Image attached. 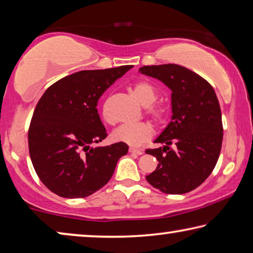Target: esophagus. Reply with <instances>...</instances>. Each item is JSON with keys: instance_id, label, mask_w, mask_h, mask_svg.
<instances>
[{"instance_id": "1", "label": "esophagus", "mask_w": 253, "mask_h": 253, "mask_svg": "<svg viewBox=\"0 0 253 253\" xmlns=\"http://www.w3.org/2000/svg\"><path fill=\"white\" fill-rule=\"evenodd\" d=\"M128 151H129V153H131V154H136V155H142L143 154V151L142 150H137V148L130 147Z\"/></svg>"}]
</instances>
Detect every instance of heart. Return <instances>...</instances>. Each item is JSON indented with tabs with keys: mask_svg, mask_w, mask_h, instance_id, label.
Wrapping results in <instances>:
<instances>
[{
	"mask_svg": "<svg viewBox=\"0 0 253 253\" xmlns=\"http://www.w3.org/2000/svg\"><path fill=\"white\" fill-rule=\"evenodd\" d=\"M133 92L143 106L146 107L145 114L155 125L161 126L167 122L168 110L161 103H154L158 99V91L150 82L139 81L134 85ZM101 117L108 124H114L107 105L101 108ZM153 136V128L148 123H137L131 125H122L112 131L111 137L115 142L137 147L150 141Z\"/></svg>",
	"mask_w": 253,
	"mask_h": 253,
	"instance_id": "obj_1",
	"label": "heart"
}]
</instances>
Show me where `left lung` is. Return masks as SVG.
<instances>
[{"mask_svg":"<svg viewBox=\"0 0 253 253\" xmlns=\"http://www.w3.org/2000/svg\"><path fill=\"white\" fill-rule=\"evenodd\" d=\"M139 73L162 81L172 91V118L145 152L158 159L147 182L164 194L194 190L210 177L222 148L223 124L213 86L195 72L177 64L143 66Z\"/></svg>","mask_w":253,"mask_h":253,"instance_id":"left-lung-1","label":"left lung"}]
</instances>
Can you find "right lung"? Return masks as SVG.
<instances>
[{
    "label": "right lung",
    "mask_w": 253,
    "mask_h": 253,
    "mask_svg": "<svg viewBox=\"0 0 253 253\" xmlns=\"http://www.w3.org/2000/svg\"><path fill=\"white\" fill-rule=\"evenodd\" d=\"M133 65L80 71L50 85L35 108L28 131L31 162L39 179L64 198H84L111 179L128 145L92 147L107 137L98 101Z\"/></svg>",
    "instance_id": "1"
}]
</instances>
